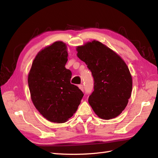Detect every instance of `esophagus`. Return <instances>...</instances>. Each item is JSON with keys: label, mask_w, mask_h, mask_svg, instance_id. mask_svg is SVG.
<instances>
[{"label": "esophagus", "mask_w": 158, "mask_h": 158, "mask_svg": "<svg viewBox=\"0 0 158 158\" xmlns=\"http://www.w3.org/2000/svg\"><path fill=\"white\" fill-rule=\"evenodd\" d=\"M78 88L82 90V91H84V85L82 84H80L78 85Z\"/></svg>", "instance_id": "esophagus-1"}]
</instances>
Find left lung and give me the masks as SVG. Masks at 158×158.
Returning <instances> with one entry per match:
<instances>
[{"mask_svg":"<svg viewBox=\"0 0 158 158\" xmlns=\"http://www.w3.org/2000/svg\"><path fill=\"white\" fill-rule=\"evenodd\" d=\"M77 56L88 65L94 78L88 102L97 115L106 120L117 117L131 98L132 80L124 60L101 42L77 47Z\"/></svg>","mask_w":158,"mask_h":158,"instance_id":"obj_1","label":"left lung"}]
</instances>
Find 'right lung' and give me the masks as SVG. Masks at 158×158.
Returning a JSON list of instances; mask_svg holds the SVG:
<instances>
[{
  "label": "right lung",
  "mask_w": 158,
  "mask_h": 158,
  "mask_svg": "<svg viewBox=\"0 0 158 158\" xmlns=\"http://www.w3.org/2000/svg\"><path fill=\"white\" fill-rule=\"evenodd\" d=\"M66 44L56 41L37 55L28 75V85L35 108L47 120L62 123L73 115L84 94L70 83L72 73Z\"/></svg>",
  "instance_id": "add662e5"
}]
</instances>
